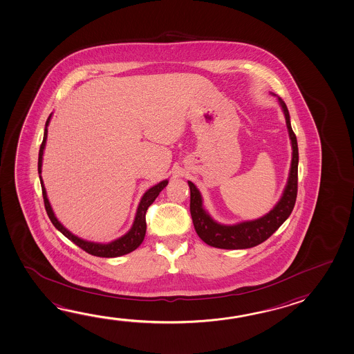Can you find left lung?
I'll use <instances>...</instances> for the list:
<instances>
[{"instance_id":"1","label":"left lung","mask_w":354,"mask_h":354,"mask_svg":"<svg viewBox=\"0 0 354 354\" xmlns=\"http://www.w3.org/2000/svg\"><path fill=\"white\" fill-rule=\"evenodd\" d=\"M279 102L285 114L286 124L291 139L292 162L285 192L272 210L265 216L252 221H243L236 225H221L214 221L210 215L204 210L203 198L198 187L192 181H187L190 186V214L194 227L198 237L212 248L240 250L257 246L266 241L285 223L287 217L291 215L297 198L298 145L296 136L292 131L288 109L283 100L279 98Z\"/></svg>"}]
</instances>
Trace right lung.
Returning a JSON list of instances; mask_svg holds the SVG:
<instances>
[{
    "label": "right lung",
    "mask_w": 354,
    "mask_h": 354,
    "mask_svg": "<svg viewBox=\"0 0 354 354\" xmlns=\"http://www.w3.org/2000/svg\"><path fill=\"white\" fill-rule=\"evenodd\" d=\"M50 115L46 122V128H44V136L41 148H39V154H38V174H39V180H41V186H42V195H44V207L47 211V215L50 217V221L55 225L58 231H61L63 235L69 239L71 241L75 243L77 246H80L82 250H84L88 254L98 256V257H118L123 254H129L131 251H134L136 248L140 246V243L143 242L145 231H147V221H145V214L150 205L154 203V200L158 198L159 192H162L165 186L168 185V180H162L159 184L150 187L148 192H145L143 198L139 203L138 206L137 215L134 218V223L131 229L125 234V235L119 237L117 240L108 243H100V242L87 241L80 239L78 236L73 235L71 231L66 229L62 223L57 220L55 216V212L50 207V201L47 198V192L44 189V181L41 178V171H42V156H44V147H46V140H47V127L50 124Z\"/></svg>",
    "instance_id": "add662e5"
}]
</instances>
